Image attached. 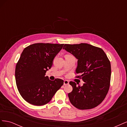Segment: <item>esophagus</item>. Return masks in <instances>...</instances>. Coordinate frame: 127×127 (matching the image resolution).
I'll return each mask as SVG.
<instances>
[{
    "label": "esophagus",
    "mask_w": 127,
    "mask_h": 127,
    "mask_svg": "<svg viewBox=\"0 0 127 127\" xmlns=\"http://www.w3.org/2000/svg\"><path fill=\"white\" fill-rule=\"evenodd\" d=\"M69 81L67 80H64V85H68V84H69Z\"/></svg>",
    "instance_id": "obj_1"
}]
</instances>
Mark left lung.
Instances as JSON below:
<instances>
[{
    "mask_svg": "<svg viewBox=\"0 0 127 127\" xmlns=\"http://www.w3.org/2000/svg\"><path fill=\"white\" fill-rule=\"evenodd\" d=\"M63 49L77 59L76 73L80 75L76 77L84 82L82 86L69 82L72 87V92L68 93L70 103L80 110L97 106L105 98L110 87L111 64L105 53L87 43L66 44Z\"/></svg>",
    "mask_w": 127,
    "mask_h": 127,
    "instance_id": "8db88e82",
    "label": "left lung"
}]
</instances>
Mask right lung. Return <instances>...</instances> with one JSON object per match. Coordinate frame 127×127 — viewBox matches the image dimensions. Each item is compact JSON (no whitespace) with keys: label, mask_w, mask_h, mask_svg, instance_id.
<instances>
[{"label":"right lung","mask_w":127,"mask_h":127,"mask_svg":"<svg viewBox=\"0 0 127 127\" xmlns=\"http://www.w3.org/2000/svg\"><path fill=\"white\" fill-rule=\"evenodd\" d=\"M63 46L39 43L23 51L15 68V80L19 93L26 102L34 105L46 104L63 85V80L52 81L45 76Z\"/></svg>","instance_id":"add662e5"}]
</instances>
